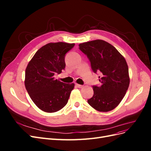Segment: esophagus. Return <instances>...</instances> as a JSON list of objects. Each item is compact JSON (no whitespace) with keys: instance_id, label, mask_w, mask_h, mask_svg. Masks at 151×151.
Listing matches in <instances>:
<instances>
[{"instance_id":"obj_1","label":"esophagus","mask_w":151,"mask_h":151,"mask_svg":"<svg viewBox=\"0 0 151 151\" xmlns=\"http://www.w3.org/2000/svg\"><path fill=\"white\" fill-rule=\"evenodd\" d=\"M76 86L77 88H83V85H80V84H76Z\"/></svg>"}]
</instances>
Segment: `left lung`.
I'll return each mask as SVG.
<instances>
[{
    "label": "left lung",
    "mask_w": 151,
    "mask_h": 151,
    "mask_svg": "<svg viewBox=\"0 0 151 151\" xmlns=\"http://www.w3.org/2000/svg\"><path fill=\"white\" fill-rule=\"evenodd\" d=\"M79 47L89 58L93 71L100 74V85L93 86V96L88 103L99 111L112 110L125 96L130 84L125 58L113 45L101 40L81 43Z\"/></svg>",
    "instance_id": "8db88e82"
}]
</instances>
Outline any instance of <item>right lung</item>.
Returning a JSON list of instances; mask_svg holds the SVG:
<instances>
[{"label": "right lung", "mask_w": 151, "mask_h": 151, "mask_svg": "<svg viewBox=\"0 0 151 151\" xmlns=\"http://www.w3.org/2000/svg\"><path fill=\"white\" fill-rule=\"evenodd\" d=\"M74 43H50L36 52L25 71L24 84L32 101L42 111L53 113L67 104L74 84L55 79L65 67V54Z\"/></svg>", "instance_id": "obj_1"}]
</instances>
